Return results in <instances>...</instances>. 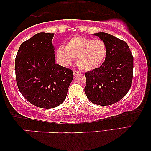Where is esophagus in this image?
Returning a JSON list of instances; mask_svg holds the SVG:
<instances>
[{
    "label": "esophagus",
    "instance_id": "obj_1",
    "mask_svg": "<svg viewBox=\"0 0 151 151\" xmlns=\"http://www.w3.org/2000/svg\"><path fill=\"white\" fill-rule=\"evenodd\" d=\"M80 74H81V72L79 71H73V75L74 76H76H76L80 75Z\"/></svg>",
    "mask_w": 151,
    "mask_h": 151
}]
</instances>
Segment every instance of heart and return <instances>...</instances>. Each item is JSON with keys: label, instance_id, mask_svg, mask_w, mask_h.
<instances>
[{"label": "heart", "instance_id": "b5f03b06", "mask_svg": "<svg viewBox=\"0 0 151 151\" xmlns=\"http://www.w3.org/2000/svg\"><path fill=\"white\" fill-rule=\"evenodd\" d=\"M107 54L106 43L101 39L77 36L68 40L65 49L60 47L56 56L63 65H70L76 58V64L84 71L96 69L103 63Z\"/></svg>", "mask_w": 151, "mask_h": 151}]
</instances>
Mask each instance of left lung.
<instances>
[{"mask_svg":"<svg viewBox=\"0 0 151 151\" xmlns=\"http://www.w3.org/2000/svg\"><path fill=\"white\" fill-rule=\"evenodd\" d=\"M95 35L106 43L107 54L100 67L86 72L84 92L93 104L108 106L129 92L133 76V56L125 41L107 33Z\"/></svg>","mask_w":151,"mask_h":151,"instance_id":"obj_1","label":"left lung"}]
</instances>
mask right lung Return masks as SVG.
<instances>
[{"label": "right lung", "mask_w": 151, "mask_h": 151, "mask_svg": "<svg viewBox=\"0 0 151 151\" xmlns=\"http://www.w3.org/2000/svg\"><path fill=\"white\" fill-rule=\"evenodd\" d=\"M53 35L38 33L24 41L15 60L18 89L27 100L42 109L61 104L73 78L71 69L55 64Z\"/></svg>", "instance_id": "add662e5"}]
</instances>
